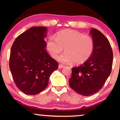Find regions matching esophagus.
<instances>
[{"label":"esophagus","instance_id":"34e87169","mask_svg":"<svg viewBox=\"0 0 120 120\" xmlns=\"http://www.w3.org/2000/svg\"><path fill=\"white\" fill-rule=\"evenodd\" d=\"M64 67H65V66L64 65H62V64H59V68H60V69L63 68Z\"/></svg>","mask_w":120,"mask_h":120}]
</instances>
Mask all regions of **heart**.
I'll list each match as a JSON object with an SVG mask.
<instances>
[{
	"instance_id": "1",
	"label": "heart",
	"mask_w": 120,
	"mask_h": 120,
	"mask_svg": "<svg viewBox=\"0 0 120 120\" xmlns=\"http://www.w3.org/2000/svg\"><path fill=\"white\" fill-rule=\"evenodd\" d=\"M47 48L50 55L55 59L64 49L65 53L59 57L61 63L83 64L93 55L95 42L91 37L84 35L73 30L59 31L56 38L49 37L47 42Z\"/></svg>"
}]
</instances>
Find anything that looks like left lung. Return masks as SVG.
<instances>
[{
	"label": "left lung",
	"mask_w": 120,
	"mask_h": 120,
	"mask_svg": "<svg viewBox=\"0 0 120 120\" xmlns=\"http://www.w3.org/2000/svg\"><path fill=\"white\" fill-rule=\"evenodd\" d=\"M95 49L90 58L79 67L72 68L69 80L71 87L83 96H90L102 88L111 74L113 52L109 42L96 29L90 30Z\"/></svg>",
	"instance_id": "8db88e82"
}]
</instances>
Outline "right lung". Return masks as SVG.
I'll list each match as a JSON object with an SVG mask.
<instances>
[{
  "label": "right lung",
  "instance_id": "1",
  "mask_svg": "<svg viewBox=\"0 0 120 120\" xmlns=\"http://www.w3.org/2000/svg\"><path fill=\"white\" fill-rule=\"evenodd\" d=\"M47 28L34 26L21 34L11 49L9 68L16 86L27 95H36L46 88L58 63L51 57L45 41Z\"/></svg>",
  "mask_w": 120,
  "mask_h": 120
}]
</instances>
